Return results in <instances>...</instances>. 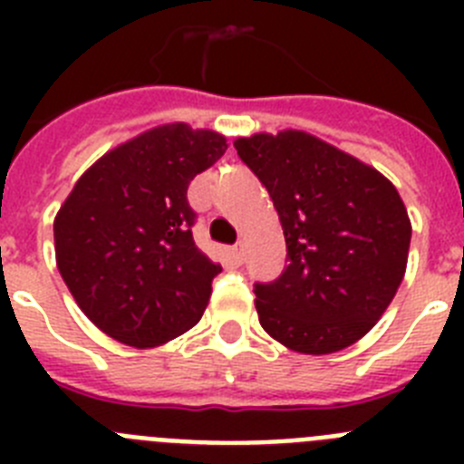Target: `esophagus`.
I'll use <instances>...</instances> for the list:
<instances>
[{
  "instance_id": "obj_1",
  "label": "esophagus",
  "mask_w": 464,
  "mask_h": 464,
  "mask_svg": "<svg viewBox=\"0 0 464 464\" xmlns=\"http://www.w3.org/2000/svg\"><path fill=\"white\" fill-rule=\"evenodd\" d=\"M229 257H232V262H235V265H241V262H244V248H241V246L229 248Z\"/></svg>"
}]
</instances>
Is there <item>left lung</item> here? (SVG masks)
Returning a JSON list of instances; mask_svg holds the SVG:
<instances>
[{
  "mask_svg": "<svg viewBox=\"0 0 464 464\" xmlns=\"http://www.w3.org/2000/svg\"><path fill=\"white\" fill-rule=\"evenodd\" d=\"M281 220L288 267L256 283L260 325L297 353L342 351L376 325L407 269L411 223L383 174L297 130L237 139Z\"/></svg>",
  "mask_w": 464,
  "mask_h": 464,
  "instance_id": "left-lung-1",
  "label": "left lung"
}]
</instances>
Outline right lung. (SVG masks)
<instances>
[{
    "instance_id": "obj_1",
    "label": "right lung",
    "mask_w": 464,
    "mask_h": 464,
    "mask_svg": "<svg viewBox=\"0 0 464 464\" xmlns=\"http://www.w3.org/2000/svg\"><path fill=\"white\" fill-rule=\"evenodd\" d=\"M227 150L225 137L160 125L109 150L57 213V269L76 304L116 342L150 348L202 318L220 274L195 246L188 186Z\"/></svg>"
}]
</instances>
